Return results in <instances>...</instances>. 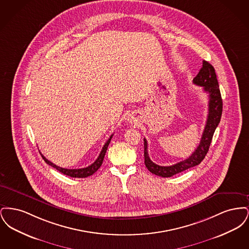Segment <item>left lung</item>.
Segmentation results:
<instances>
[{
	"instance_id": "obj_1",
	"label": "left lung",
	"mask_w": 249,
	"mask_h": 249,
	"mask_svg": "<svg viewBox=\"0 0 249 249\" xmlns=\"http://www.w3.org/2000/svg\"><path fill=\"white\" fill-rule=\"evenodd\" d=\"M193 83L203 87V90L208 93V116L204 130L201 135V142L195 151L188 159L174 165L160 166L154 163L147 152V142L143 139L144 145V164L149 172L161 178H171L189 168L200 164L205 155L209 150L212 142L213 132L220 122L222 115V99L219 90V86L216 79V74L213 66L206 60L202 61V67L198 74L194 77Z\"/></svg>"
}]
</instances>
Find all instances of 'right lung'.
<instances>
[{
	"label": "right lung",
	"instance_id": "1",
	"mask_svg": "<svg viewBox=\"0 0 249 249\" xmlns=\"http://www.w3.org/2000/svg\"><path fill=\"white\" fill-rule=\"evenodd\" d=\"M112 137H113V134L110 136V138L105 143L101 153H100L99 157L97 158V160H95L94 162L91 165L88 166L86 168H81V169H65V168H61L59 166H57L56 164L52 163L51 161H49L43 155L41 154V156H42V158L44 159V160L48 163V165L52 166L53 168H55L56 170H58L59 172H60L61 174H63V175H65V176H68V177H71V178H88L89 176H92L95 172H97L98 169L103 164L104 158H105V155H106V152H107V147L109 145V142L111 141Z\"/></svg>",
	"mask_w": 249,
	"mask_h": 249
}]
</instances>
